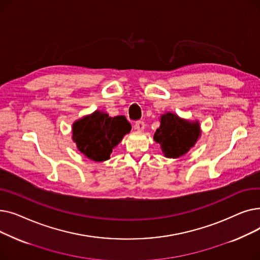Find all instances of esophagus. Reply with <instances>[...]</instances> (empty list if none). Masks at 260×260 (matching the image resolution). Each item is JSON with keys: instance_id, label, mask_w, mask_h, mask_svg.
<instances>
[{"instance_id": "obj_1", "label": "esophagus", "mask_w": 260, "mask_h": 260, "mask_svg": "<svg viewBox=\"0 0 260 260\" xmlns=\"http://www.w3.org/2000/svg\"><path fill=\"white\" fill-rule=\"evenodd\" d=\"M144 127H145V124H144L143 121H137V122H135V124H134V128H135V129H137V131H139V132H142V131L144 129Z\"/></svg>"}]
</instances>
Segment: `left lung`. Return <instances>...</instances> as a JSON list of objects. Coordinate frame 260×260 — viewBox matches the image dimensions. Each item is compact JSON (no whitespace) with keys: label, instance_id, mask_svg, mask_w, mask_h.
Instances as JSON below:
<instances>
[{"label":"left lung","instance_id":"left-lung-1","mask_svg":"<svg viewBox=\"0 0 260 260\" xmlns=\"http://www.w3.org/2000/svg\"><path fill=\"white\" fill-rule=\"evenodd\" d=\"M199 135L198 123L188 122L168 113L161 117V124L154 135V139L161 145L166 157L178 158L195 145Z\"/></svg>","mask_w":260,"mask_h":260}]
</instances>
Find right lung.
I'll list each match as a JSON object with an SVG mask.
<instances>
[{
    "instance_id": "1",
    "label": "right lung",
    "mask_w": 260,
    "mask_h": 260,
    "mask_svg": "<svg viewBox=\"0 0 260 260\" xmlns=\"http://www.w3.org/2000/svg\"><path fill=\"white\" fill-rule=\"evenodd\" d=\"M132 129L131 123L124 116L108 117L107 114L95 112L74 123L73 139L81 153L93 161L109 158L123 136Z\"/></svg>"
}]
</instances>
